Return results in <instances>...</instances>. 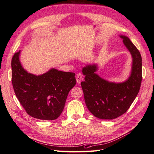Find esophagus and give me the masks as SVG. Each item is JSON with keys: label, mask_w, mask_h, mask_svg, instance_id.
Wrapping results in <instances>:
<instances>
[{"label": "esophagus", "mask_w": 154, "mask_h": 154, "mask_svg": "<svg viewBox=\"0 0 154 154\" xmlns=\"http://www.w3.org/2000/svg\"><path fill=\"white\" fill-rule=\"evenodd\" d=\"M82 80H83V75L82 73H78L76 76V81L78 83H80Z\"/></svg>", "instance_id": "1"}]
</instances>
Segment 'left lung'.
Instances as JSON below:
<instances>
[{"instance_id":"1","label":"left lung","mask_w":154,"mask_h":154,"mask_svg":"<svg viewBox=\"0 0 154 154\" xmlns=\"http://www.w3.org/2000/svg\"><path fill=\"white\" fill-rule=\"evenodd\" d=\"M120 37L132 57V72L127 81L116 83L103 80L95 73L97 69L96 65H89L82 69L85 77L81 85L86 106L95 117L102 119H113L125 114L136 97L141 87V54L127 36Z\"/></svg>"}]
</instances>
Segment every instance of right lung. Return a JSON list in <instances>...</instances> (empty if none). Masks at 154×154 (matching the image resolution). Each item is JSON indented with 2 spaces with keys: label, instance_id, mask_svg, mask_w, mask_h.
Here are the masks:
<instances>
[{
  "label": "right lung",
  "instance_id": "add662e5",
  "mask_svg": "<svg viewBox=\"0 0 154 154\" xmlns=\"http://www.w3.org/2000/svg\"><path fill=\"white\" fill-rule=\"evenodd\" d=\"M19 51L11 60L14 92L27 114L42 120L57 119L64 109L69 91L76 85L75 73L51 69L42 75L27 72L22 67Z\"/></svg>",
  "mask_w": 154,
  "mask_h": 154
}]
</instances>
